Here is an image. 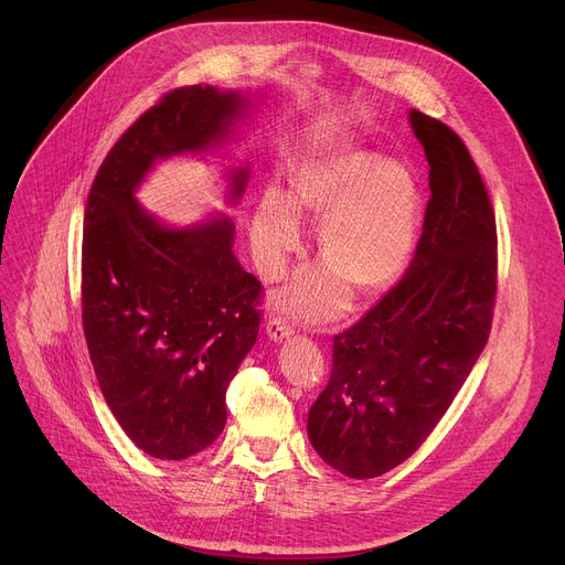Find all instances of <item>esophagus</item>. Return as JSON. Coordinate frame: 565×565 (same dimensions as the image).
I'll use <instances>...</instances> for the list:
<instances>
[{
  "instance_id": "1",
  "label": "esophagus",
  "mask_w": 565,
  "mask_h": 565,
  "mask_svg": "<svg viewBox=\"0 0 565 565\" xmlns=\"http://www.w3.org/2000/svg\"><path fill=\"white\" fill-rule=\"evenodd\" d=\"M266 331H268V335L273 338V340H284V338H288L290 333H292V327H290V321H286L284 317H277V315H273L270 319H268V324H266Z\"/></svg>"
}]
</instances>
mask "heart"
<instances>
[{
  "mask_svg": "<svg viewBox=\"0 0 565 565\" xmlns=\"http://www.w3.org/2000/svg\"><path fill=\"white\" fill-rule=\"evenodd\" d=\"M297 205L327 214L319 227V253L331 266L303 273L284 306L303 319L333 317L349 306L351 288L377 292L405 270L414 244L420 192L414 174L371 151H349L297 179ZM295 203L273 190L253 221V244L262 273L279 277L299 246Z\"/></svg>",
  "mask_w": 565,
  "mask_h": 565,
  "instance_id": "obj_1",
  "label": "heart"
}]
</instances>
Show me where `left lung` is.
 I'll list each match as a JSON object with an SVG mask.
<instances>
[{
  "label": "left lung",
  "instance_id": "obj_1",
  "mask_svg": "<svg viewBox=\"0 0 565 565\" xmlns=\"http://www.w3.org/2000/svg\"><path fill=\"white\" fill-rule=\"evenodd\" d=\"M409 120L431 190L416 257L333 338L329 384L308 412L315 451L351 478L386 473L429 438L492 331L499 238L490 194L451 127L416 109Z\"/></svg>",
  "mask_w": 565,
  "mask_h": 565
}]
</instances>
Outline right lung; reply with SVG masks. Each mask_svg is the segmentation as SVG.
<instances>
[{
  "label": "right lung",
  "instance_id": "add662e5",
  "mask_svg": "<svg viewBox=\"0 0 565 565\" xmlns=\"http://www.w3.org/2000/svg\"><path fill=\"white\" fill-rule=\"evenodd\" d=\"M238 109L236 94L201 85L160 96L109 149L87 199L79 290L92 364L125 434L160 460L194 456L223 431L264 286L236 262L227 216L170 230L131 192L156 158L218 140ZM246 179L234 174V196Z\"/></svg>",
  "mask_w": 565,
  "mask_h": 565
}]
</instances>
